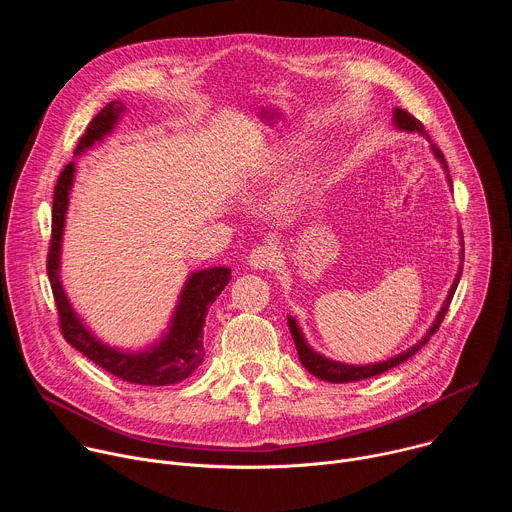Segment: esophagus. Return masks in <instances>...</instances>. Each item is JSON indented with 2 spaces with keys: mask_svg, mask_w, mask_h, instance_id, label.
I'll return each instance as SVG.
<instances>
[{
  "mask_svg": "<svg viewBox=\"0 0 512 512\" xmlns=\"http://www.w3.org/2000/svg\"><path fill=\"white\" fill-rule=\"evenodd\" d=\"M249 267L255 269V271H265V269H273L277 263H279V251L271 245H263V247H257L249 253V259H247Z\"/></svg>",
  "mask_w": 512,
  "mask_h": 512,
  "instance_id": "34e87169",
  "label": "esophagus"
}]
</instances>
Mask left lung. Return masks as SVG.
<instances>
[{"label":"left lung","mask_w":512,"mask_h":512,"mask_svg":"<svg viewBox=\"0 0 512 512\" xmlns=\"http://www.w3.org/2000/svg\"><path fill=\"white\" fill-rule=\"evenodd\" d=\"M393 125H395L397 131L419 133L421 137H425V139L429 141V150H431L433 158H435L437 162H440V166H442V170H444V174H446V182H448V186H450V192H454V188H452V178H450V170H448V164H446V160H444V154H442L440 150H437L435 145L431 143V139H429V135L425 133L421 121H417V119H415L413 115H409L407 111L395 107V109H393ZM458 239H460V265H458L456 277H454V281H452V285H450V289H448V296H446V300H444L440 312L435 314V320L431 322V326L427 328V332L421 336V340H417V342H415L413 346H409L407 350H403V352H399V354H395V356H391V358H387V360H381V362L348 364V362L332 360V358L320 354L318 350H314V348L308 344V340H306V336H304V332H302L300 322H298L294 316H287L289 332H291V336H294V342H296V348H298V356H300V362L304 364V367H306L314 377H318V379H322V381H328V383H354V381L377 377V375H381V373H385V371L397 367V364L405 362L407 358H411L419 348H423V346L429 342V338L437 332V328H440V324H442V320H444V316H446V312H448V308H450V302H452V298H454V291H456V287H458V283H460L462 263H464V239H462V231H460V229H458Z\"/></svg>","instance_id":"obj_1"}]
</instances>
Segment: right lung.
Instances as JSON below:
<instances>
[{
    "instance_id": "1",
    "label": "right lung",
    "mask_w": 512,
    "mask_h": 512,
    "mask_svg": "<svg viewBox=\"0 0 512 512\" xmlns=\"http://www.w3.org/2000/svg\"><path fill=\"white\" fill-rule=\"evenodd\" d=\"M125 113L127 107L121 101H111L107 107H103L87 127V133L77 145L75 156L81 158L93 150L97 143H103L115 131ZM75 174L77 162H70L56 182L52 202V243L48 253V277L66 342L113 377L133 385L164 387L188 379L204 360L206 312L229 285L231 267L218 265L192 271L180 289L178 302L168 320V328L150 344L141 348H121L107 344L87 326L75 306L70 304L60 279L62 239Z\"/></svg>"
}]
</instances>
